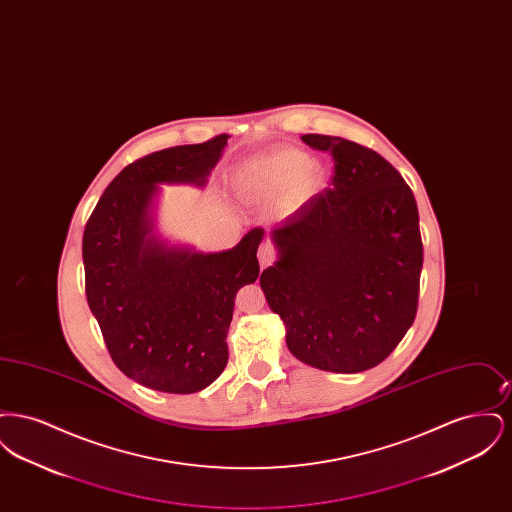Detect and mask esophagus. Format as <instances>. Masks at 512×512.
Wrapping results in <instances>:
<instances>
[{
  "mask_svg": "<svg viewBox=\"0 0 512 512\" xmlns=\"http://www.w3.org/2000/svg\"><path fill=\"white\" fill-rule=\"evenodd\" d=\"M257 257H259L261 267L265 268L268 267V265H272V261H274V257H276V251H274V247L267 242V244H261L259 251H257Z\"/></svg>",
  "mask_w": 512,
  "mask_h": 512,
  "instance_id": "1",
  "label": "esophagus"
}]
</instances>
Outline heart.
<instances>
[{"mask_svg":"<svg viewBox=\"0 0 512 512\" xmlns=\"http://www.w3.org/2000/svg\"><path fill=\"white\" fill-rule=\"evenodd\" d=\"M328 176L320 163L299 149H278L247 161L234 174L238 192L257 197H280V209L293 213L311 203L326 188Z\"/></svg>","mask_w":512,"mask_h":512,"instance_id":"heart-1","label":"heart"}]
</instances>
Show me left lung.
I'll use <instances>...</instances> for the list:
<instances>
[{"instance_id":"obj_1","label":"left lung","mask_w":512,"mask_h":512,"mask_svg":"<svg viewBox=\"0 0 512 512\" xmlns=\"http://www.w3.org/2000/svg\"><path fill=\"white\" fill-rule=\"evenodd\" d=\"M301 140L332 153L334 188L270 232L278 259L259 282L295 359L355 374L380 365L416 317L418 207L376 151L336 136Z\"/></svg>"}]
</instances>
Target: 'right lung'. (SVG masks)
Masks as SVG:
<instances>
[{
  "label": "right lung",
  "mask_w": 512,
  "mask_h": 512,
  "mask_svg": "<svg viewBox=\"0 0 512 512\" xmlns=\"http://www.w3.org/2000/svg\"><path fill=\"white\" fill-rule=\"evenodd\" d=\"M228 138L161 149L124 167L84 228L90 311L113 363L151 390L195 393L219 378L236 293L259 278L263 228L219 253L172 245L155 232L159 186L203 188Z\"/></svg>",
  "instance_id": "add662e5"
}]
</instances>
